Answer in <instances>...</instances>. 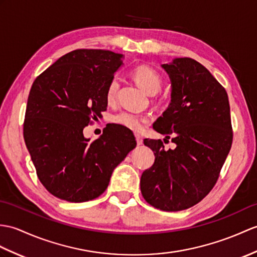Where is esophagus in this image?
<instances>
[{
	"label": "esophagus",
	"instance_id": "esophagus-1",
	"mask_svg": "<svg viewBox=\"0 0 257 257\" xmlns=\"http://www.w3.org/2000/svg\"><path fill=\"white\" fill-rule=\"evenodd\" d=\"M136 140H137V145H138V146H141V145H142V138H141V136L136 135Z\"/></svg>",
	"mask_w": 257,
	"mask_h": 257
}]
</instances>
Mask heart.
Listing matches in <instances>:
<instances>
[{
    "mask_svg": "<svg viewBox=\"0 0 257 257\" xmlns=\"http://www.w3.org/2000/svg\"><path fill=\"white\" fill-rule=\"evenodd\" d=\"M133 76L138 85L148 94H157L162 87V76L156 69L149 65H138L133 71ZM119 87H120V79L117 75L112 76L106 87L105 97L108 104H114L117 99ZM149 118L145 115L135 114L130 111L118 112L112 117V122L119 126L133 131H141L146 127Z\"/></svg>",
    "mask_w": 257,
    "mask_h": 257,
    "instance_id": "heart-1",
    "label": "heart"
}]
</instances>
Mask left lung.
<instances>
[{"mask_svg": "<svg viewBox=\"0 0 257 257\" xmlns=\"http://www.w3.org/2000/svg\"><path fill=\"white\" fill-rule=\"evenodd\" d=\"M171 84V103L153 128L172 139H145L154 164L142 173L140 189L148 204L180 211L198 204L216 185L233 139L230 105L224 87L204 65L190 58L162 64Z\"/></svg>", "mask_w": 257, "mask_h": 257, "instance_id": "1", "label": "left lung"}]
</instances>
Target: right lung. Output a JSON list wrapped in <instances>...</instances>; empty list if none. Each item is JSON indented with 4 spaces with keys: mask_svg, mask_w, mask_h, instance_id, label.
Wrapping results in <instances>:
<instances>
[{
    "mask_svg": "<svg viewBox=\"0 0 257 257\" xmlns=\"http://www.w3.org/2000/svg\"><path fill=\"white\" fill-rule=\"evenodd\" d=\"M121 58L109 50H73L33 83L24 139L39 181L58 198L70 202L97 198L112 171L137 146L134 134L123 127L107 128L94 141L83 135L92 119L106 110V87Z\"/></svg>",
    "mask_w": 257,
    "mask_h": 257,
    "instance_id": "add662e5",
    "label": "right lung"
}]
</instances>
